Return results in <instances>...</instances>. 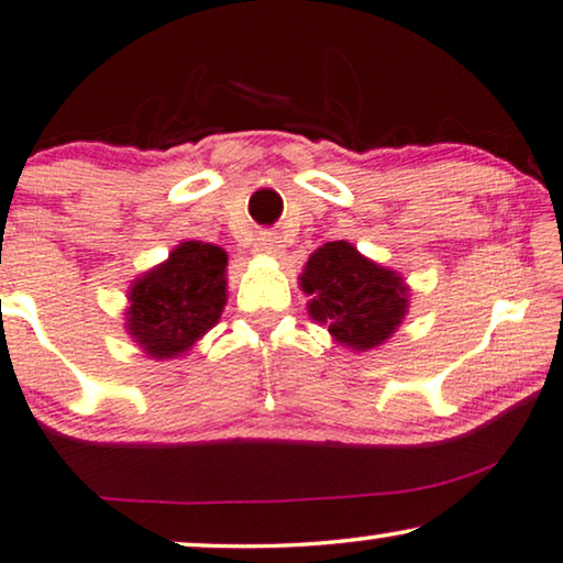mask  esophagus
Here are the masks:
<instances>
[{"instance_id": "obj_1", "label": "esophagus", "mask_w": 563, "mask_h": 563, "mask_svg": "<svg viewBox=\"0 0 563 563\" xmlns=\"http://www.w3.org/2000/svg\"><path fill=\"white\" fill-rule=\"evenodd\" d=\"M254 251H256L258 256L279 258V256H284V243H282V239H279V235H276V233L264 231V233L256 235Z\"/></svg>"}]
</instances>
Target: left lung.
Wrapping results in <instances>:
<instances>
[{
    "mask_svg": "<svg viewBox=\"0 0 563 563\" xmlns=\"http://www.w3.org/2000/svg\"><path fill=\"white\" fill-rule=\"evenodd\" d=\"M299 287L309 297V317L355 353H368L394 338L411 305L404 276L363 256L347 241H330L309 254Z\"/></svg>",
    "mask_w": 563,
    "mask_h": 563,
    "instance_id": "obj_1",
    "label": "left lung"
}]
</instances>
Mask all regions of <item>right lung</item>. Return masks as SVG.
I'll return each mask as SVG.
<instances>
[{"label":"right lung","mask_w":563,"mask_h":563,"mask_svg":"<svg viewBox=\"0 0 563 563\" xmlns=\"http://www.w3.org/2000/svg\"><path fill=\"white\" fill-rule=\"evenodd\" d=\"M228 254L216 243L183 241L126 291L124 328L152 361L183 357L221 320Z\"/></svg>","instance_id":"add662e5"}]
</instances>
